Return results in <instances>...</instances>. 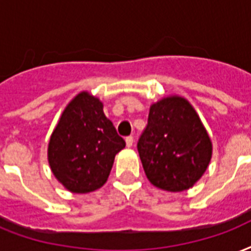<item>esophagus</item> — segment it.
Instances as JSON below:
<instances>
[{"mask_svg": "<svg viewBox=\"0 0 251 251\" xmlns=\"http://www.w3.org/2000/svg\"><path fill=\"white\" fill-rule=\"evenodd\" d=\"M125 142H126V146H127V147L133 146V142H134L133 137H131V135H129V137H126Z\"/></svg>", "mask_w": 251, "mask_h": 251, "instance_id": "obj_1", "label": "esophagus"}]
</instances>
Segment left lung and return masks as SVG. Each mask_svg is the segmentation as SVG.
<instances>
[{
    "label": "left lung",
    "mask_w": 251,
    "mask_h": 251,
    "mask_svg": "<svg viewBox=\"0 0 251 251\" xmlns=\"http://www.w3.org/2000/svg\"><path fill=\"white\" fill-rule=\"evenodd\" d=\"M138 152L151 184L170 192L191 188L212 158V142L198 113L180 96L150 106Z\"/></svg>",
    "instance_id": "1"
}]
</instances>
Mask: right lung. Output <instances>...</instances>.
<instances>
[{
    "label": "right lung",
    "instance_id": "1",
    "mask_svg": "<svg viewBox=\"0 0 251 251\" xmlns=\"http://www.w3.org/2000/svg\"><path fill=\"white\" fill-rule=\"evenodd\" d=\"M125 145L105 117L102 102L81 92L67 105L50 138V167L68 191L88 194L105 184Z\"/></svg>",
    "mask_w": 251,
    "mask_h": 251
}]
</instances>
